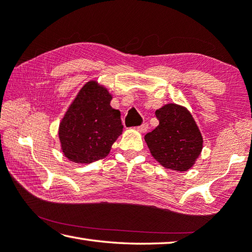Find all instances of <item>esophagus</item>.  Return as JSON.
<instances>
[{"mask_svg":"<svg viewBox=\"0 0 252 252\" xmlns=\"http://www.w3.org/2000/svg\"><path fill=\"white\" fill-rule=\"evenodd\" d=\"M136 130L141 133H145L147 130H149V125H147V123H143V125L136 126Z\"/></svg>","mask_w":252,"mask_h":252,"instance_id":"1","label":"esophagus"}]
</instances>
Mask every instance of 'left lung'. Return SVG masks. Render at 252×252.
<instances>
[{
    "label": "left lung",
    "instance_id": "1",
    "mask_svg": "<svg viewBox=\"0 0 252 252\" xmlns=\"http://www.w3.org/2000/svg\"><path fill=\"white\" fill-rule=\"evenodd\" d=\"M159 121L145 142L152 156L165 168L187 171L201 154L203 139L188 109L168 103L155 111Z\"/></svg>",
    "mask_w": 252,
    "mask_h": 252
}]
</instances>
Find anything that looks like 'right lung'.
I'll use <instances>...</instances> for the list:
<instances>
[{
    "mask_svg": "<svg viewBox=\"0 0 252 252\" xmlns=\"http://www.w3.org/2000/svg\"><path fill=\"white\" fill-rule=\"evenodd\" d=\"M112 96L96 81L78 92L59 126L64 156L74 162L90 164L106 157L122 133L120 111L110 106Z\"/></svg>",
    "mask_w": 252,
    "mask_h": 252,
    "instance_id": "right-lung-1",
    "label": "right lung"
}]
</instances>
